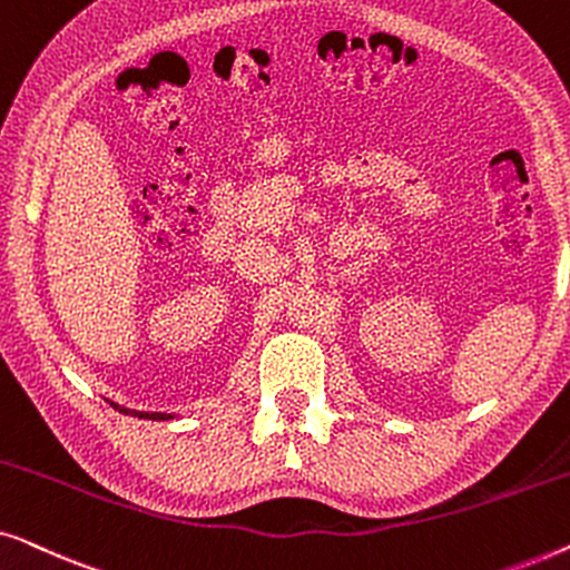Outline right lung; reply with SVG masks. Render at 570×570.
<instances>
[{"mask_svg":"<svg viewBox=\"0 0 570 570\" xmlns=\"http://www.w3.org/2000/svg\"><path fill=\"white\" fill-rule=\"evenodd\" d=\"M114 407H119V404H114ZM121 412H129V410H121ZM137 417H150V420H168L170 415H163V412H135Z\"/></svg>","mask_w":570,"mask_h":570,"instance_id":"add662e5","label":"right lung"}]
</instances>
